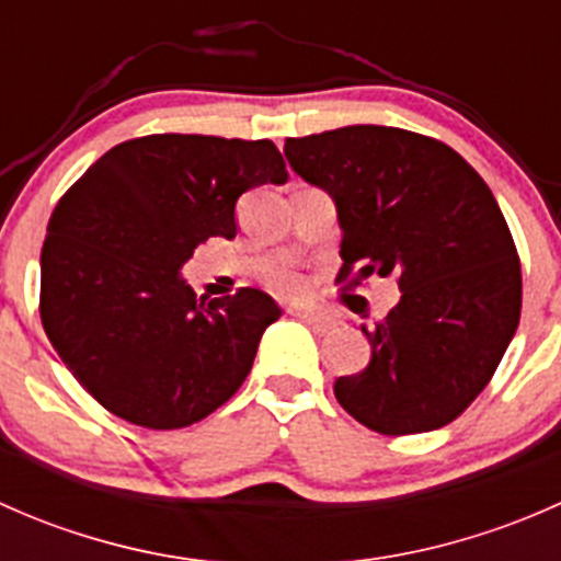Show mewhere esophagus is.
<instances>
[{
    "label": "esophagus",
    "mask_w": 561,
    "mask_h": 561,
    "mask_svg": "<svg viewBox=\"0 0 561 561\" xmlns=\"http://www.w3.org/2000/svg\"><path fill=\"white\" fill-rule=\"evenodd\" d=\"M301 320L307 322L309 328H312L314 333H331L333 328H336V320L328 314H317V312H304Z\"/></svg>",
    "instance_id": "1"
}]
</instances>
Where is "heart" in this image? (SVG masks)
Segmentation results:
<instances>
[{"instance_id":"1","label":"heart","mask_w":561,"mask_h":561,"mask_svg":"<svg viewBox=\"0 0 561 561\" xmlns=\"http://www.w3.org/2000/svg\"><path fill=\"white\" fill-rule=\"evenodd\" d=\"M268 287L285 298H298L307 293V279L301 274H296V271L279 268L268 274Z\"/></svg>"}]
</instances>
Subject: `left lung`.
Here are the masks:
<instances>
[{
  "label": "left lung",
  "instance_id": "obj_1",
  "mask_svg": "<svg viewBox=\"0 0 561 561\" xmlns=\"http://www.w3.org/2000/svg\"><path fill=\"white\" fill-rule=\"evenodd\" d=\"M285 157L336 203L339 279H399V304L360 328L369 366L333 382L339 404L388 437L448 426L522 317V263L489 184L443 140L377 124L287 138Z\"/></svg>",
  "mask_w": 561,
  "mask_h": 561
}]
</instances>
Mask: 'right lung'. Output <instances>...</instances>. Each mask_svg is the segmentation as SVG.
Listing matches in <instances>:
<instances>
[{
	"instance_id": "right-lung-1",
	"label": "right lung",
	"mask_w": 561,
	"mask_h": 561,
	"mask_svg": "<svg viewBox=\"0 0 561 561\" xmlns=\"http://www.w3.org/2000/svg\"><path fill=\"white\" fill-rule=\"evenodd\" d=\"M268 181H287L271 140L165 133L113 146L56 203L39 317L107 412L184 428L247 380L282 309L254 287L197 298L179 271L211 236L233 239L239 197Z\"/></svg>"
}]
</instances>
